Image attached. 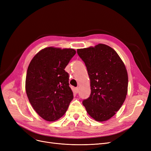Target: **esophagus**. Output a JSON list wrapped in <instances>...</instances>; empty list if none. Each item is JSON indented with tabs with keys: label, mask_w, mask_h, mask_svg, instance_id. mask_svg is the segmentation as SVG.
Returning <instances> with one entry per match:
<instances>
[{
	"label": "esophagus",
	"mask_w": 151,
	"mask_h": 151,
	"mask_svg": "<svg viewBox=\"0 0 151 151\" xmlns=\"http://www.w3.org/2000/svg\"><path fill=\"white\" fill-rule=\"evenodd\" d=\"M74 91L75 93H78V92H79V89H78V88H75Z\"/></svg>",
	"instance_id": "1"
}]
</instances>
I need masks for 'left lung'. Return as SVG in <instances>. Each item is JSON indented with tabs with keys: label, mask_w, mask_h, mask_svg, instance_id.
I'll list each match as a JSON object with an SVG mask.
<instances>
[{
	"label": "left lung",
	"mask_w": 151,
	"mask_h": 151,
	"mask_svg": "<svg viewBox=\"0 0 151 151\" xmlns=\"http://www.w3.org/2000/svg\"><path fill=\"white\" fill-rule=\"evenodd\" d=\"M77 52L85 63L91 81V94L83 104L95 120H108L126 98L128 75L124 63L115 50L104 44L77 49Z\"/></svg>",
	"instance_id": "obj_1"
}]
</instances>
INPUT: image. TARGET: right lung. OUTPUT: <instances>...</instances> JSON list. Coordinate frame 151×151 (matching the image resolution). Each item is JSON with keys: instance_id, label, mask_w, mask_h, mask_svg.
I'll list each match as a JSON object with an SVG mask.
<instances>
[{"instance_id": "right-lung-1", "label": "right lung", "mask_w": 151, "mask_h": 151, "mask_svg": "<svg viewBox=\"0 0 151 151\" xmlns=\"http://www.w3.org/2000/svg\"><path fill=\"white\" fill-rule=\"evenodd\" d=\"M76 53L72 48H45L29 63L26 94L35 111L45 120L53 122L61 118L74 98L65 68Z\"/></svg>"}]
</instances>
